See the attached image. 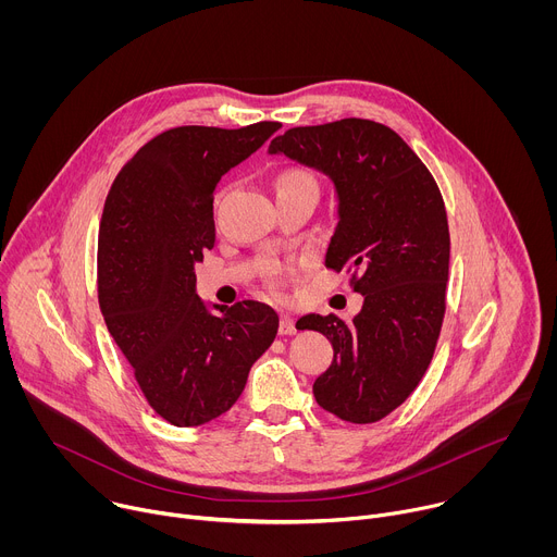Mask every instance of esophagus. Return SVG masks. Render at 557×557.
Segmentation results:
<instances>
[{
    "label": "esophagus",
    "instance_id": "obj_1",
    "mask_svg": "<svg viewBox=\"0 0 557 557\" xmlns=\"http://www.w3.org/2000/svg\"><path fill=\"white\" fill-rule=\"evenodd\" d=\"M297 333V326H295V320L290 314H282L280 320V335H295Z\"/></svg>",
    "mask_w": 557,
    "mask_h": 557
}]
</instances>
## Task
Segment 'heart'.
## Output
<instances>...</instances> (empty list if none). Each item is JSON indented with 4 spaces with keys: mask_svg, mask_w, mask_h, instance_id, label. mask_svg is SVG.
Here are the masks:
<instances>
[{
    "mask_svg": "<svg viewBox=\"0 0 557 557\" xmlns=\"http://www.w3.org/2000/svg\"><path fill=\"white\" fill-rule=\"evenodd\" d=\"M290 189H308V191H314V183H312V178H310L304 170L290 168V170H284V172L277 174V178H275V191H290ZM269 286H271L273 290L280 288V277H277L275 273L269 277Z\"/></svg>",
    "mask_w": 557,
    "mask_h": 557,
    "instance_id": "1",
    "label": "heart"
}]
</instances>
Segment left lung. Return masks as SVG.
<instances>
[{
    "mask_svg": "<svg viewBox=\"0 0 557 557\" xmlns=\"http://www.w3.org/2000/svg\"><path fill=\"white\" fill-rule=\"evenodd\" d=\"M271 153L324 172L339 198L326 267L350 271L363 295L352 322L306 314L299 331L333 344L312 394L348 423H376L423 379L441 335L449 273V226L441 189L410 145L387 125L342 119L290 127Z\"/></svg>",
    "mask_w": 557,
    "mask_h": 557,
    "instance_id": "8db88e82",
    "label": "left lung"
}]
</instances>
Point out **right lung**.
<instances>
[{"label": "right lung", "instance_id": "right-lung-1", "mask_svg": "<svg viewBox=\"0 0 557 557\" xmlns=\"http://www.w3.org/2000/svg\"><path fill=\"white\" fill-rule=\"evenodd\" d=\"M280 129L172 127L145 143L114 178L99 228V306L156 414L205 425L240 399L273 344L277 312L253 299L215 306L196 295V262L213 249V189Z\"/></svg>", "mask_w": 557, "mask_h": 557}]
</instances>
